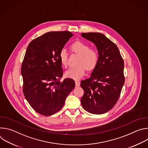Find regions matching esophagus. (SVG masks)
Masks as SVG:
<instances>
[{"label":"esophagus","mask_w":148,"mask_h":148,"mask_svg":"<svg viewBox=\"0 0 148 148\" xmlns=\"http://www.w3.org/2000/svg\"><path fill=\"white\" fill-rule=\"evenodd\" d=\"M75 86L76 87H79L80 86V82L79 81H75Z\"/></svg>","instance_id":"obj_1"}]
</instances>
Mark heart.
<instances>
[{"instance_id": "obj_1", "label": "heart", "mask_w": 148, "mask_h": 148, "mask_svg": "<svg viewBox=\"0 0 148 148\" xmlns=\"http://www.w3.org/2000/svg\"><path fill=\"white\" fill-rule=\"evenodd\" d=\"M70 49L79 56L77 64L75 67H72L66 71L65 75L67 77L74 79H79L86 73L87 69L88 71L93 70L97 66L99 56L98 52L94 49H90V46L84 42L77 41L71 45ZM59 59L62 66L68 65V53L65 49H61L59 53Z\"/></svg>"}]
</instances>
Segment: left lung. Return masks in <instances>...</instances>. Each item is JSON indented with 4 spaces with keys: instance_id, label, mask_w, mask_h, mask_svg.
<instances>
[{
    "instance_id": "obj_1",
    "label": "left lung",
    "mask_w": 148,
    "mask_h": 148,
    "mask_svg": "<svg viewBox=\"0 0 148 148\" xmlns=\"http://www.w3.org/2000/svg\"><path fill=\"white\" fill-rule=\"evenodd\" d=\"M81 36L96 46L99 59L91 77L81 81L84 90L83 108L93 114H102L117 102L125 82L124 62L116 45L99 33H83Z\"/></svg>"
}]
</instances>
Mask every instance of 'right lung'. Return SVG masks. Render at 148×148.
Returning a JSON list of instances; mask_svg holds the SVG:
<instances>
[{
    "label": "right lung",
    "instance_id": "obj_1",
    "mask_svg": "<svg viewBox=\"0 0 148 148\" xmlns=\"http://www.w3.org/2000/svg\"><path fill=\"white\" fill-rule=\"evenodd\" d=\"M74 34L70 32H50L29 43L22 62L23 91L30 106L37 113L50 116L64 106L65 100L75 87V81L66 78L59 53Z\"/></svg>",
    "mask_w": 148,
    "mask_h": 148
}]
</instances>
